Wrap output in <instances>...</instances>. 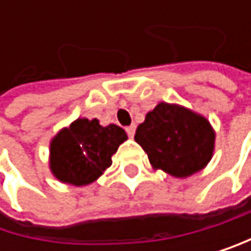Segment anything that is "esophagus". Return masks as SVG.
<instances>
[{
  "label": "esophagus",
  "instance_id": "34e87169",
  "mask_svg": "<svg viewBox=\"0 0 251 251\" xmlns=\"http://www.w3.org/2000/svg\"><path fill=\"white\" fill-rule=\"evenodd\" d=\"M126 134L132 138L134 137V134H135V125H131V126H128L126 128Z\"/></svg>",
  "mask_w": 251,
  "mask_h": 251
}]
</instances>
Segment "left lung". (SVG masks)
Segmentation results:
<instances>
[{
    "label": "left lung",
    "mask_w": 251,
    "mask_h": 251,
    "mask_svg": "<svg viewBox=\"0 0 251 251\" xmlns=\"http://www.w3.org/2000/svg\"><path fill=\"white\" fill-rule=\"evenodd\" d=\"M134 138L155 170L188 177L211 161L215 132L203 116L180 105L159 102L138 125Z\"/></svg>",
    "instance_id": "left-lung-1"
}]
</instances>
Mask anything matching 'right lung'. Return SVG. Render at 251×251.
Returning <instances> with one entry per match:
<instances>
[{
    "label": "right lung",
    "instance_id": "obj_1",
    "mask_svg": "<svg viewBox=\"0 0 251 251\" xmlns=\"http://www.w3.org/2000/svg\"><path fill=\"white\" fill-rule=\"evenodd\" d=\"M128 135L117 125L76 119L51 141L50 169L64 184L82 187L95 182L111 166V156Z\"/></svg>",
    "mask_w": 251,
    "mask_h": 251
}]
</instances>
